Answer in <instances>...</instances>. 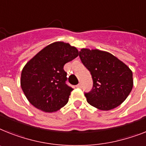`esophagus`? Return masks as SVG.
Masks as SVG:
<instances>
[{
  "label": "esophagus",
  "mask_w": 146,
  "mask_h": 146,
  "mask_svg": "<svg viewBox=\"0 0 146 146\" xmlns=\"http://www.w3.org/2000/svg\"><path fill=\"white\" fill-rule=\"evenodd\" d=\"M76 86H77L78 88H81L82 87V84H78Z\"/></svg>",
  "instance_id": "34e87169"
}]
</instances>
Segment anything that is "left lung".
I'll return each instance as SVG.
<instances>
[{"label": "left lung", "mask_w": 146, "mask_h": 146, "mask_svg": "<svg viewBox=\"0 0 146 146\" xmlns=\"http://www.w3.org/2000/svg\"><path fill=\"white\" fill-rule=\"evenodd\" d=\"M79 56L93 80L91 92L85 93L90 104L110 110L123 103L133 85V73L122 61L104 50L82 48Z\"/></svg>", "instance_id": "8db88e82"}]
</instances>
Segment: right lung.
Here are the masks:
<instances>
[{
	"label": "right lung",
	"instance_id": "obj_1",
	"mask_svg": "<svg viewBox=\"0 0 146 146\" xmlns=\"http://www.w3.org/2000/svg\"><path fill=\"white\" fill-rule=\"evenodd\" d=\"M75 47L64 42L47 45L25 64L21 86L28 102L37 109L53 113L68 103L73 89L66 84L63 66L78 56Z\"/></svg>",
	"mask_w": 146,
	"mask_h": 146
}]
</instances>
